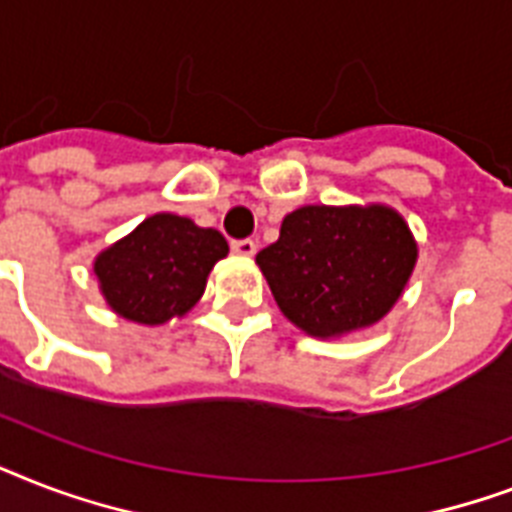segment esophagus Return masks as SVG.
I'll return each mask as SVG.
<instances>
[{"label": "esophagus", "instance_id": "obj_1", "mask_svg": "<svg viewBox=\"0 0 512 512\" xmlns=\"http://www.w3.org/2000/svg\"><path fill=\"white\" fill-rule=\"evenodd\" d=\"M231 249H233V255L252 257L257 252V244L252 239H241V241H233Z\"/></svg>", "mask_w": 512, "mask_h": 512}]
</instances>
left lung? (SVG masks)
<instances>
[{
    "label": "left lung",
    "instance_id": "left-lung-1",
    "mask_svg": "<svg viewBox=\"0 0 512 512\" xmlns=\"http://www.w3.org/2000/svg\"><path fill=\"white\" fill-rule=\"evenodd\" d=\"M417 239L388 204H305L257 252L279 311L305 335L340 340L374 327L404 295Z\"/></svg>",
    "mask_w": 512,
    "mask_h": 512
}]
</instances>
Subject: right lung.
Returning a JSON list of instances; mask_svg holds the SVG:
<instances>
[{
  "label": "right lung",
  "instance_id": "right-lung-1",
  "mask_svg": "<svg viewBox=\"0 0 512 512\" xmlns=\"http://www.w3.org/2000/svg\"><path fill=\"white\" fill-rule=\"evenodd\" d=\"M228 255V241L191 217L156 212L132 233L100 249L92 271L119 319L162 327L199 303L209 271Z\"/></svg>",
  "mask_w": 512,
  "mask_h": 512
}]
</instances>
